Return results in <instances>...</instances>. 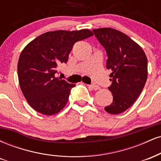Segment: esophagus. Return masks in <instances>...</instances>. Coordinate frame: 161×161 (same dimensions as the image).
<instances>
[{"instance_id":"obj_1","label":"esophagus","mask_w":161,"mask_h":161,"mask_svg":"<svg viewBox=\"0 0 161 161\" xmlns=\"http://www.w3.org/2000/svg\"><path fill=\"white\" fill-rule=\"evenodd\" d=\"M88 87H89V88H91V89H92V90H97V89H99V88H100L98 86H97V85H95V84L89 85Z\"/></svg>"}]
</instances>
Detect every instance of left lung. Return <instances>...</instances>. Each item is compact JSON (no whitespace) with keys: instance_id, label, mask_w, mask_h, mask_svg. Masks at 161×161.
Wrapping results in <instances>:
<instances>
[{"instance_id":"1","label":"left lung","mask_w":161,"mask_h":161,"mask_svg":"<svg viewBox=\"0 0 161 161\" xmlns=\"http://www.w3.org/2000/svg\"><path fill=\"white\" fill-rule=\"evenodd\" d=\"M93 32L106 50L107 69H111L108 88L113 102L104 109L110 114L125 111L138 98L147 77V60L139 45L123 32L111 28L94 29Z\"/></svg>"}]
</instances>
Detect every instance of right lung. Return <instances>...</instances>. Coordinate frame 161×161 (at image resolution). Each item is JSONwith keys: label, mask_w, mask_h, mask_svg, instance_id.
I'll use <instances>...</instances> for the list:
<instances>
[{"label": "right lung", "mask_w": 161, "mask_h": 161, "mask_svg": "<svg viewBox=\"0 0 161 161\" xmlns=\"http://www.w3.org/2000/svg\"><path fill=\"white\" fill-rule=\"evenodd\" d=\"M92 36L89 29L52 31L24 47L18 61V78L24 97L35 110L51 116L66 106L75 85L56 76L57 66L67 62L75 42Z\"/></svg>", "instance_id": "1"}]
</instances>
